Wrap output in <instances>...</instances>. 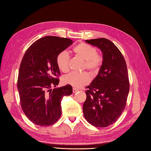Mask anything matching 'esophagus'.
<instances>
[{
    "label": "esophagus",
    "mask_w": 151,
    "mask_h": 151,
    "mask_svg": "<svg viewBox=\"0 0 151 151\" xmlns=\"http://www.w3.org/2000/svg\"><path fill=\"white\" fill-rule=\"evenodd\" d=\"M79 90L78 89H76V88H74L73 89V92L74 93H76V92H78Z\"/></svg>",
    "instance_id": "esophagus-1"
}]
</instances>
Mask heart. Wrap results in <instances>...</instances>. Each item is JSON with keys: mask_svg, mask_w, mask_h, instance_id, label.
<instances>
[{"mask_svg": "<svg viewBox=\"0 0 151 151\" xmlns=\"http://www.w3.org/2000/svg\"><path fill=\"white\" fill-rule=\"evenodd\" d=\"M73 51L76 56L85 61L84 69L86 68L91 73H96L101 68L103 58L101 54L97 53L95 47L87 43H81L74 47ZM69 62V54L65 50L58 53L56 56L57 66L62 72L68 71ZM89 81V76L86 72L82 73H70L62 78L63 84L70 85L76 88H81L88 84Z\"/></svg>", "mask_w": 151, "mask_h": 151, "instance_id": "heart-1", "label": "heart"}]
</instances>
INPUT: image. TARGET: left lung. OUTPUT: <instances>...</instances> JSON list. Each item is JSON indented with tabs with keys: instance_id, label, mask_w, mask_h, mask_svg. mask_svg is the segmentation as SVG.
Returning a JSON list of instances; mask_svg holds the SVG:
<instances>
[{
	"instance_id": "8db88e82",
	"label": "left lung",
	"mask_w": 151,
	"mask_h": 151,
	"mask_svg": "<svg viewBox=\"0 0 151 151\" xmlns=\"http://www.w3.org/2000/svg\"><path fill=\"white\" fill-rule=\"evenodd\" d=\"M99 48L102 64L97 76L89 86L83 105L84 117L96 127H106L114 123L124 111L130 84L125 60L118 48L108 39L86 40Z\"/></svg>"
}]
</instances>
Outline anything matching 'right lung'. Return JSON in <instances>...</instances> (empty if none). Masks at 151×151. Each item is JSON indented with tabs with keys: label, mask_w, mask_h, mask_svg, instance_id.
<instances>
[{
	"label": "right lung",
	"mask_w": 151,
	"mask_h": 151,
	"mask_svg": "<svg viewBox=\"0 0 151 151\" xmlns=\"http://www.w3.org/2000/svg\"><path fill=\"white\" fill-rule=\"evenodd\" d=\"M72 43L68 38L45 36L32 44L24 54L17 89L22 110L35 124L47 127L55 123L62 115L63 97L72 94L69 84L51 89L60 81L56 56Z\"/></svg>",
	"instance_id": "add662e5"
}]
</instances>
